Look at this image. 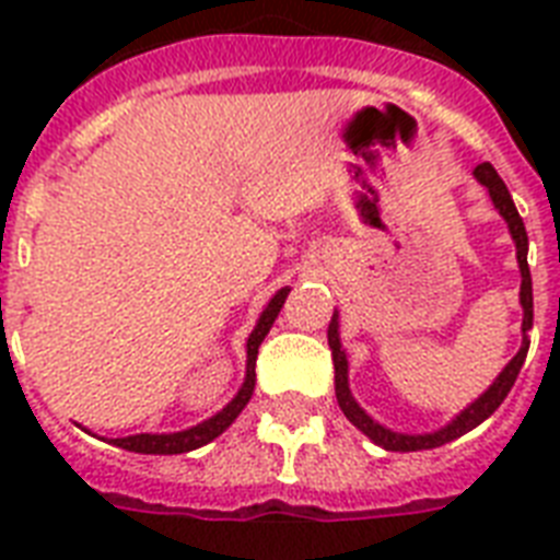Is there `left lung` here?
<instances>
[{
    "label": "left lung",
    "instance_id": "1",
    "mask_svg": "<svg viewBox=\"0 0 560 560\" xmlns=\"http://www.w3.org/2000/svg\"><path fill=\"white\" fill-rule=\"evenodd\" d=\"M474 177L488 188L491 194V202L494 209L503 214V220L509 223V232L514 237V246H517V264H521V305H523V346L521 351L509 360V366L497 374V381L488 386L482 395H479L470 407H465L459 416L453 418L451 424H444L442 430L435 433H421V435H409V433H395V430H386L383 424H377L372 416H366V409L360 407L358 400L351 398L349 389V360H346V351H342L340 342V316L334 311L331 325H328V346H331V358H334V389H337V404L346 412L351 424L358 427L360 433H366L374 444H381L383 451H395V453H409V451H430V447H442V444L459 439V435L470 433L474 427H479L486 421L491 412H494L500 404L505 400V395L512 392L514 381L523 369V360H526V351H529V328H532V276H529V261H526V253H529V237H526V226H523V218L514 209V200L505 183L500 179V174L494 171L491 162H482L474 168Z\"/></svg>",
    "mask_w": 560,
    "mask_h": 560
}]
</instances>
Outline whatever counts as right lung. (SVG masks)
I'll return each instance as SVG.
<instances>
[{"mask_svg":"<svg viewBox=\"0 0 560 560\" xmlns=\"http://www.w3.org/2000/svg\"><path fill=\"white\" fill-rule=\"evenodd\" d=\"M290 288H281L276 296L270 299V305L264 307L261 316H258V325L249 334V340H246V377L244 386L237 389V395L229 400L226 407L220 409L218 416H211L209 421H202V424L191 427V430H183V433H139V435H127V439H113L116 447H125V451L133 453H156V456H171V453H188L197 451L202 444H209L211 439H218L223 430H226L237 416H241V409L249 404L255 389V358H258V346L264 342V337L270 334L272 323H276V316H279L281 305H284V299H288Z\"/></svg>","mask_w":560,"mask_h":560,"instance_id":"1","label":"right lung"}]
</instances>
